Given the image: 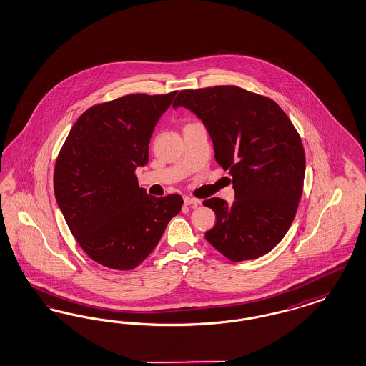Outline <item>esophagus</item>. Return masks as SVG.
<instances>
[{
  "label": "esophagus",
  "mask_w": 366,
  "mask_h": 366,
  "mask_svg": "<svg viewBox=\"0 0 366 366\" xmlns=\"http://www.w3.org/2000/svg\"><path fill=\"white\" fill-rule=\"evenodd\" d=\"M184 202H185V205H199V204H202V200L194 199V197H189V196H185L184 197Z\"/></svg>",
  "instance_id": "esophagus-1"
}]
</instances>
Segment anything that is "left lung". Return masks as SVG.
<instances>
[{"instance_id":"8db88e82","label":"left lung","mask_w":366,"mask_h":366,"mask_svg":"<svg viewBox=\"0 0 366 366\" xmlns=\"http://www.w3.org/2000/svg\"><path fill=\"white\" fill-rule=\"evenodd\" d=\"M177 107L202 119L216 162L232 177L235 202H202L216 214L205 239L232 262L272 252L290 229L304 185L305 154L290 117L276 101L231 85L181 90Z\"/></svg>"}]
</instances>
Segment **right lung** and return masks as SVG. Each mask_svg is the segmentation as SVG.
<instances>
[{
	"label": "right lung",
	"mask_w": 366,
	"mask_h": 366,
	"mask_svg": "<svg viewBox=\"0 0 366 366\" xmlns=\"http://www.w3.org/2000/svg\"><path fill=\"white\" fill-rule=\"evenodd\" d=\"M176 93L127 94L90 107L58 154L56 202L78 244L100 265L135 269L181 211L179 194L150 196L135 176L149 162L154 127Z\"/></svg>",
	"instance_id": "right-lung-1"
}]
</instances>
